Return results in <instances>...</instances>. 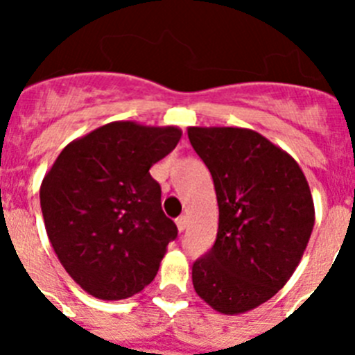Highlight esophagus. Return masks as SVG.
I'll list each match as a JSON object with an SVG mask.
<instances>
[{
  "label": "esophagus",
  "instance_id": "1",
  "mask_svg": "<svg viewBox=\"0 0 355 355\" xmlns=\"http://www.w3.org/2000/svg\"><path fill=\"white\" fill-rule=\"evenodd\" d=\"M175 225H178V231H180V233H183L184 227H187V216L184 215L178 216V218H175Z\"/></svg>",
  "mask_w": 355,
  "mask_h": 355
}]
</instances>
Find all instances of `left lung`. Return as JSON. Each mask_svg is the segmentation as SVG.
Returning <instances> with one entry per match:
<instances>
[{"mask_svg":"<svg viewBox=\"0 0 355 355\" xmlns=\"http://www.w3.org/2000/svg\"><path fill=\"white\" fill-rule=\"evenodd\" d=\"M218 202L211 250L192 266L206 304L240 315L272 299L299 266L315 225L306 175L286 150L245 128H188Z\"/></svg>","mask_w":355,"mask_h":355,"instance_id":"left-lung-1","label":"left lung"}]
</instances>
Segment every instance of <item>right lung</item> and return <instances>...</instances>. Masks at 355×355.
Instances as JSON below:
<instances>
[{"label": "right lung", "mask_w": 355, "mask_h": 355, "mask_svg": "<svg viewBox=\"0 0 355 355\" xmlns=\"http://www.w3.org/2000/svg\"><path fill=\"white\" fill-rule=\"evenodd\" d=\"M181 139L175 126L110 122L64 147L40 184L46 233L87 293L121 300L156 277L178 227L149 168Z\"/></svg>", "instance_id": "obj_1"}]
</instances>
